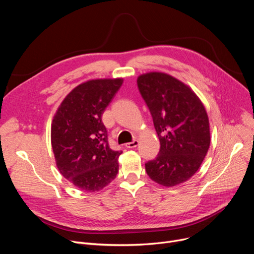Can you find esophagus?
Instances as JSON below:
<instances>
[{
    "mask_svg": "<svg viewBox=\"0 0 254 254\" xmlns=\"http://www.w3.org/2000/svg\"><path fill=\"white\" fill-rule=\"evenodd\" d=\"M138 145H139V141H138V140H134V141L127 143V144H126V147H127V148H135V147H137Z\"/></svg>",
    "mask_w": 254,
    "mask_h": 254,
    "instance_id": "obj_1",
    "label": "esophagus"
}]
</instances>
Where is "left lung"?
<instances>
[{"label": "left lung", "mask_w": 254, "mask_h": 254, "mask_svg": "<svg viewBox=\"0 0 254 254\" xmlns=\"http://www.w3.org/2000/svg\"><path fill=\"white\" fill-rule=\"evenodd\" d=\"M137 83L161 142L158 155L145 164L147 175L167 188L188 181L210 146L205 106L189 85L166 73L142 74Z\"/></svg>", "instance_id": "obj_1"}]
</instances>
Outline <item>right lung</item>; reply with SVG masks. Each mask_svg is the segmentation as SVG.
Wrapping results in <instances>:
<instances>
[{
    "label": "right lung",
    "instance_id": "obj_1",
    "mask_svg": "<svg viewBox=\"0 0 254 254\" xmlns=\"http://www.w3.org/2000/svg\"><path fill=\"white\" fill-rule=\"evenodd\" d=\"M123 78L88 80L61 103L51 124V145L61 174L86 192L103 190L118 173L123 151L109 147L102 114Z\"/></svg>",
    "mask_w": 254,
    "mask_h": 254
}]
</instances>
